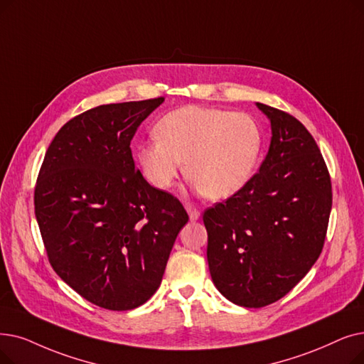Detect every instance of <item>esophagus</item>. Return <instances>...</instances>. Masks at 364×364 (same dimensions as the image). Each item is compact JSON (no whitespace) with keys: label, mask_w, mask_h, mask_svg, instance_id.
<instances>
[{"label":"esophagus","mask_w":364,"mask_h":364,"mask_svg":"<svg viewBox=\"0 0 364 364\" xmlns=\"http://www.w3.org/2000/svg\"><path fill=\"white\" fill-rule=\"evenodd\" d=\"M186 211L188 213V217H191V220L192 221H196L199 217H200V213H199V210H196L195 207H192V205H186Z\"/></svg>","instance_id":"1"}]
</instances>
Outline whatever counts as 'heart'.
Listing matches in <instances>:
<instances>
[{
	"mask_svg": "<svg viewBox=\"0 0 364 364\" xmlns=\"http://www.w3.org/2000/svg\"><path fill=\"white\" fill-rule=\"evenodd\" d=\"M157 139L136 147L147 181L168 191L184 171L195 191L226 199L255 177L263 151L259 122L230 109L186 105L172 109L154 126Z\"/></svg>",
	"mask_w": 364,
	"mask_h": 364,
	"instance_id": "obj_1",
	"label": "heart"
}]
</instances>
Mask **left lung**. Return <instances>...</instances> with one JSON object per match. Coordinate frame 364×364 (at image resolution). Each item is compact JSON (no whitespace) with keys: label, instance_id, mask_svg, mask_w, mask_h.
Masks as SVG:
<instances>
[{"label":"left lung","instance_id":"1","mask_svg":"<svg viewBox=\"0 0 364 364\" xmlns=\"http://www.w3.org/2000/svg\"><path fill=\"white\" fill-rule=\"evenodd\" d=\"M271 122V144L241 192L203 213L214 286L232 304L262 308L286 296L321 255L331 183L305 126L256 102Z\"/></svg>","mask_w":364,"mask_h":364}]
</instances>
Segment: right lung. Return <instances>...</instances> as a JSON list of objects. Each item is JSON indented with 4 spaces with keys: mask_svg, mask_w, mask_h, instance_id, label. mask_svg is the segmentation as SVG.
<instances>
[{
    "mask_svg": "<svg viewBox=\"0 0 364 364\" xmlns=\"http://www.w3.org/2000/svg\"><path fill=\"white\" fill-rule=\"evenodd\" d=\"M165 98L95 107L65 123L46 151L36 217L55 272L112 311L146 304L159 289L188 215L150 186L131 141Z\"/></svg>",
    "mask_w": 364,
    "mask_h": 364,
    "instance_id": "add662e5",
    "label": "right lung"
}]
</instances>
